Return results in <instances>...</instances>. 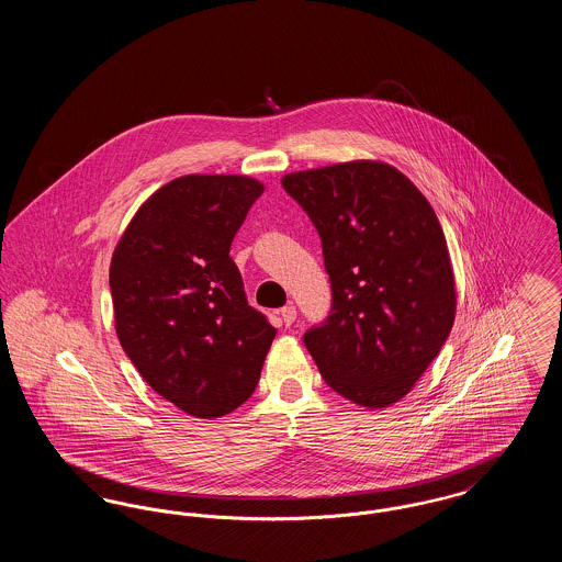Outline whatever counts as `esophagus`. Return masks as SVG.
<instances>
[{
  "mask_svg": "<svg viewBox=\"0 0 562 562\" xmlns=\"http://www.w3.org/2000/svg\"><path fill=\"white\" fill-rule=\"evenodd\" d=\"M280 318L284 322V326H291L296 321V307H294L293 303H289L286 307L280 310Z\"/></svg>",
  "mask_w": 562,
  "mask_h": 562,
  "instance_id": "esophagus-1",
  "label": "esophagus"
}]
</instances>
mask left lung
Returning <instances> with one entry per match:
<instances>
[{
    "instance_id": "left-lung-1",
    "label": "left lung",
    "mask_w": 562,
    "mask_h": 562,
    "mask_svg": "<svg viewBox=\"0 0 562 562\" xmlns=\"http://www.w3.org/2000/svg\"><path fill=\"white\" fill-rule=\"evenodd\" d=\"M282 188L316 225L333 305L303 335L324 381L383 408L404 398L453 328L454 276L426 195L385 161L284 175Z\"/></svg>"
}]
</instances>
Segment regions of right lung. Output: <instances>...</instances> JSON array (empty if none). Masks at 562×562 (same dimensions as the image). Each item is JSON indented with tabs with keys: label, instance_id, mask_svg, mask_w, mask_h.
<instances>
[{
	"label": "right lung",
	"instance_id": "right-lung-1",
	"mask_svg": "<svg viewBox=\"0 0 562 562\" xmlns=\"http://www.w3.org/2000/svg\"><path fill=\"white\" fill-rule=\"evenodd\" d=\"M263 189L240 175L179 177L143 202L111 257L122 348L161 398L200 419L250 398L276 337L229 257Z\"/></svg>",
	"mask_w": 562,
	"mask_h": 562
}]
</instances>
